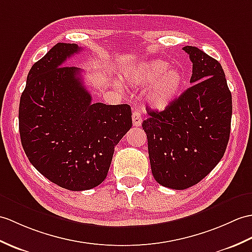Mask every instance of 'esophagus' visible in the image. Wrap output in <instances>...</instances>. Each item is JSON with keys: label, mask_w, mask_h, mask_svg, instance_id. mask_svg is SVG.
<instances>
[{"label": "esophagus", "mask_w": 252, "mask_h": 252, "mask_svg": "<svg viewBox=\"0 0 252 252\" xmlns=\"http://www.w3.org/2000/svg\"><path fill=\"white\" fill-rule=\"evenodd\" d=\"M132 121H133V126H139L140 125H142L143 118H142V116H140L139 112H137V110H134V112H133V114H132Z\"/></svg>", "instance_id": "esophagus-1"}]
</instances>
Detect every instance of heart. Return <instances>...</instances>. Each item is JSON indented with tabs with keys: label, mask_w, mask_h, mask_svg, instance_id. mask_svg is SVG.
Wrapping results in <instances>:
<instances>
[{
	"label": "heart",
	"mask_w": 252,
	"mask_h": 252,
	"mask_svg": "<svg viewBox=\"0 0 252 252\" xmlns=\"http://www.w3.org/2000/svg\"><path fill=\"white\" fill-rule=\"evenodd\" d=\"M161 59L136 64L126 69L125 78L132 87H149L147 102L156 109H165L183 94L185 75Z\"/></svg>",
	"instance_id": "b5f03b06"
}]
</instances>
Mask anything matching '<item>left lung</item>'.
Segmentation results:
<instances>
[{"label": "left lung", "instance_id": "8db88e82", "mask_svg": "<svg viewBox=\"0 0 252 252\" xmlns=\"http://www.w3.org/2000/svg\"><path fill=\"white\" fill-rule=\"evenodd\" d=\"M192 62V86L162 112H148L151 172L175 190L196 185L223 157L230 138L232 95L221 64L193 46L183 48Z\"/></svg>", "mask_w": 252, "mask_h": 252}]
</instances>
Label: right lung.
Returning a JSON list of instances; mask_svg holds the SVG:
<instances>
[{"label": "right lung", "instance_id": "add662e5", "mask_svg": "<svg viewBox=\"0 0 252 252\" xmlns=\"http://www.w3.org/2000/svg\"><path fill=\"white\" fill-rule=\"evenodd\" d=\"M79 51L76 44L52 47L33 64L19 104V133L29 161L71 191L103 183L116 145L132 126L127 104L92 103L81 69L64 66Z\"/></svg>", "mask_w": 252, "mask_h": 252}]
</instances>
